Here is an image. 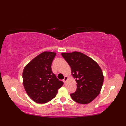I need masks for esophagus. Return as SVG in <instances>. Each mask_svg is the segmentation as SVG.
I'll list each match as a JSON object with an SVG mask.
<instances>
[{"mask_svg": "<svg viewBox=\"0 0 126 126\" xmlns=\"http://www.w3.org/2000/svg\"><path fill=\"white\" fill-rule=\"evenodd\" d=\"M68 79V77H67V76H65V77H64V79L63 81H64V82L65 83H66V82L67 81Z\"/></svg>", "mask_w": 126, "mask_h": 126, "instance_id": "esophagus-1", "label": "esophagus"}]
</instances>
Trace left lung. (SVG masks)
Segmentation results:
<instances>
[{
	"label": "left lung",
	"mask_w": 126,
	"mask_h": 126,
	"mask_svg": "<svg viewBox=\"0 0 126 126\" xmlns=\"http://www.w3.org/2000/svg\"><path fill=\"white\" fill-rule=\"evenodd\" d=\"M63 57L70 65L77 89L71 94L72 99L80 104H88L100 94L104 76L100 66L92 58L80 52H63Z\"/></svg>",
	"instance_id": "1"
}]
</instances>
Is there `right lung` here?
Here are the masks:
<instances>
[{
    "label": "right lung",
    "mask_w": 126,
    "mask_h": 126,
    "mask_svg": "<svg viewBox=\"0 0 126 126\" xmlns=\"http://www.w3.org/2000/svg\"><path fill=\"white\" fill-rule=\"evenodd\" d=\"M56 55V52H43L24 69V87L29 97L37 103H47L52 100L63 84L51 70V64Z\"/></svg>",
    "instance_id": "add662e5"
}]
</instances>
